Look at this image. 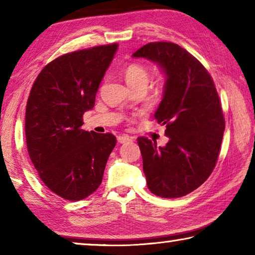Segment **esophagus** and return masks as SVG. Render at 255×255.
Listing matches in <instances>:
<instances>
[{
  "label": "esophagus",
  "mask_w": 255,
  "mask_h": 255,
  "mask_svg": "<svg viewBox=\"0 0 255 255\" xmlns=\"http://www.w3.org/2000/svg\"><path fill=\"white\" fill-rule=\"evenodd\" d=\"M129 141H132V137H129L127 135H123V136L118 137V143H120V144L129 143Z\"/></svg>",
  "instance_id": "1"
}]
</instances>
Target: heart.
I'll return each mask as SVG.
<instances>
[{"label":"heart","instance_id":"obj_1","mask_svg":"<svg viewBox=\"0 0 255 255\" xmlns=\"http://www.w3.org/2000/svg\"><path fill=\"white\" fill-rule=\"evenodd\" d=\"M125 79L130 88H147V84L150 79L148 68L140 63H130L125 68ZM164 89V82L158 81L155 84V90L161 92Z\"/></svg>","mask_w":255,"mask_h":255}]
</instances>
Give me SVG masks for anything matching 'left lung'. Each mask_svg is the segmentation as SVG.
<instances>
[{"label":"left lung","mask_w":255,"mask_h":255,"mask_svg":"<svg viewBox=\"0 0 255 255\" xmlns=\"http://www.w3.org/2000/svg\"><path fill=\"white\" fill-rule=\"evenodd\" d=\"M132 56L157 63L167 77L155 119L170 140L157 147L137 138L147 187L162 198L183 197L209 178L221 150L225 119L213 77L174 42H149Z\"/></svg>","instance_id":"8db88e82"}]
</instances>
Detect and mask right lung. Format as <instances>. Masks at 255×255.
Here are the masks:
<instances>
[{
    "instance_id": "right-lung-1",
    "label": "right lung",
    "mask_w": 255,
    "mask_h": 255,
    "mask_svg": "<svg viewBox=\"0 0 255 255\" xmlns=\"http://www.w3.org/2000/svg\"><path fill=\"white\" fill-rule=\"evenodd\" d=\"M118 44L72 51L42 68L25 108V140L42 182L66 200L79 201L102 182L109 155L117 144L110 132L82 129Z\"/></svg>"
}]
</instances>
